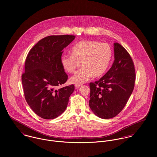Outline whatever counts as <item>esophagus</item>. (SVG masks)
I'll list each match as a JSON object with an SVG mask.
<instances>
[{
	"mask_svg": "<svg viewBox=\"0 0 157 157\" xmlns=\"http://www.w3.org/2000/svg\"><path fill=\"white\" fill-rule=\"evenodd\" d=\"M80 86H82V85H80V84H76V85H75V87L76 88H80Z\"/></svg>",
	"mask_w": 157,
	"mask_h": 157,
	"instance_id": "1",
	"label": "esophagus"
}]
</instances>
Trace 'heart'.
<instances>
[{"label":"heart","mask_w":157,"mask_h":157,"mask_svg":"<svg viewBox=\"0 0 157 157\" xmlns=\"http://www.w3.org/2000/svg\"><path fill=\"white\" fill-rule=\"evenodd\" d=\"M71 55L63 54L60 62L62 67L69 74L74 73L80 66L82 67L71 78L73 83H83L93 75L102 76L109 67L113 51L107 44L93 40H85L74 45L71 50Z\"/></svg>","instance_id":"1"}]
</instances>
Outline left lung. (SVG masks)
I'll return each mask as SVG.
<instances>
[{"instance_id":"left-lung-1","label":"left lung","mask_w":157,"mask_h":157,"mask_svg":"<svg viewBox=\"0 0 157 157\" xmlns=\"http://www.w3.org/2000/svg\"><path fill=\"white\" fill-rule=\"evenodd\" d=\"M112 67L98 81L90 83V108L97 117L109 119L126 105L134 90V64L130 54L118 43H114Z\"/></svg>"}]
</instances>
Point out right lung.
Segmentation results:
<instances>
[{
  "label": "right lung",
  "instance_id": "obj_1",
  "mask_svg": "<svg viewBox=\"0 0 157 157\" xmlns=\"http://www.w3.org/2000/svg\"><path fill=\"white\" fill-rule=\"evenodd\" d=\"M75 36H49L39 40L26 58L22 82L25 100L40 117L57 118L67 109L69 98L74 90L71 85L58 89L67 80L60 59L62 50Z\"/></svg>",
  "mask_w": 157,
  "mask_h": 157
}]
</instances>
